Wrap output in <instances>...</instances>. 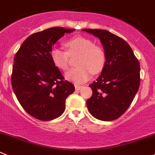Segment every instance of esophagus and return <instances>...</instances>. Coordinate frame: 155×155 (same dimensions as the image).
<instances>
[{"mask_svg":"<svg viewBox=\"0 0 155 155\" xmlns=\"http://www.w3.org/2000/svg\"><path fill=\"white\" fill-rule=\"evenodd\" d=\"M82 88V85H75V88H76V91H79L80 90L81 88Z\"/></svg>","mask_w":155,"mask_h":155,"instance_id":"esophagus-1","label":"esophagus"}]
</instances>
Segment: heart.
Wrapping results in <instances>:
<instances>
[{
    "instance_id": "obj_1",
    "label": "heart",
    "mask_w": 155,
    "mask_h": 155,
    "mask_svg": "<svg viewBox=\"0 0 155 155\" xmlns=\"http://www.w3.org/2000/svg\"><path fill=\"white\" fill-rule=\"evenodd\" d=\"M67 51L54 48L51 51V58L56 67L67 70L70 66V57L79 55L76 65L65 74L68 80L76 83H82L91 77L92 73L97 74L103 70L106 63V55L101 47L95 45L88 38L74 36L64 42Z\"/></svg>"
}]
</instances>
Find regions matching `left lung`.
Masks as SVG:
<instances>
[{"mask_svg": "<svg viewBox=\"0 0 155 155\" xmlns=\"http://www.w3.org/2000/svg\"><path fill=\"white\" fill-rule=\"evenodd\" d=\"M82 31L99 38L106 55L104 67L89 86L92 95L86 104L91 115L103 121L117 119L133 102L140 85V65L128 43L107 30Z\"/></svg>", "mask_w": 155, "mask_h": 155, "instance_id": "left-lung-1", "label": "left lung"}]
</instances>
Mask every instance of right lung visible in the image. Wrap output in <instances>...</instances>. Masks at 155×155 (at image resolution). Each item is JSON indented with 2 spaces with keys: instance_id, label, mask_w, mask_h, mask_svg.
Instances as JSON below:
<instances>
[{
  "instance_id": "obj_1",
  "label": "right lung",
  "mask_w": 155,
  "mask_h": 155,
  "mask_svg": "<svg viewBox=\"0 0 155 155\" xmlns=\"http://www.w3.org/2000/svg\"><path fill=\"white\" fill-rule=\"evenodd\" d=\"M75 28L54 27L33 33L23 41L13 60L11 84L24 110L33 117L52 120L64 112L74 85L61 74L51 58L52 46Z\"/></svg>"
}]
</instances>
